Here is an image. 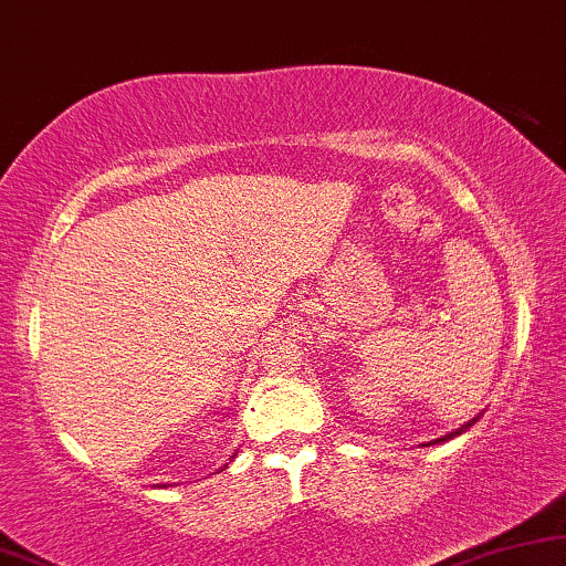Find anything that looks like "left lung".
Segmentation results:
<instances>
[{
  "label": "left lung",
  "mask_w": 566,
  "mask_h": 566,
  "mask_svg": "<svg viewBox=\"0 0 566 566\" xmlns=\"http://www.w3.org/2000/svg\"><path fill=\"white\" fill-rule=\"evenodd\" d=\"M473 421H476V419H473ZM473 421H471V424H473ZM471 424H465V427H471ZM465 427H461V429H458V432H450V434H446V437H440V440H434V442H429V446H437V442H446V440H453V437L455 434H461L463 432V429Z\"/></svg>",
  "instance_id": "obj_1"
}]
</instances>
